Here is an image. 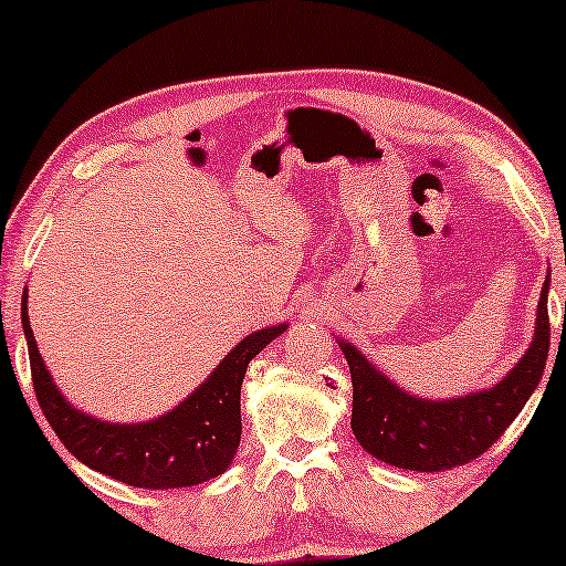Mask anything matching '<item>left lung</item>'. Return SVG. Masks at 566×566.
<instances>
[{"mask_svg":"<svg viewBox=\"0 0 566 566\" xmlns=\"http://www.w3.org/2000/svg\"><path fill=\"white\" fill-rule=\"evenodd\" d=\"M552 276V274H548ZM536 307V328L521 361L497 385L449 400H428L397 387L348 340H338L354 381L352 431L374 459L412 472H441L480 457L536 392L548 356V280Z\"/></svg>","mask_w":566,"mask_h":566,"instance_id":"8db88e82","label":"left lung"}]
</instances>
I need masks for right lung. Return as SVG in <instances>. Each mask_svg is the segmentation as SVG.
<instances>
[{
  "label": "right lung",
  "instance_id": "obj_1",
  "mask_svg": "<svg viewBox=\"0 0 566 566\" xmlns=\"http://www.w3.org/2000/svg\"><path fill=\"white\" fill-rule=\"evenodd\" d=\"M286 323L245 336L177 408L143 423H109L78 410L61 395L38 352L22 294V333L43 416L61 443L94 472L146 490L202 484L226 472L241 443V385L249 361L280 338Z\"/></svg>",
  "mask_w": 566,
  "mask_h": 566
}]
</instances>
